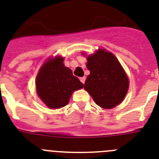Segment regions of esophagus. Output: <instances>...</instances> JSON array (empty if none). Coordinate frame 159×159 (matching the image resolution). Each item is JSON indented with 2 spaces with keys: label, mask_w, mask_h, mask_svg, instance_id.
<instances>
[{
  "label": "esophagus",
  "mask_w": 159,
  "mask_h": 159,
  "mask_svg": "<svg viewBox=\"0 0 159 159\" xmlns=\"http://www.w3.org/2000/svg\"><path fill=\"white\" fill-rule=\"evenodd\" d=\"M80 81L82 82V83H85V81H86V77H80Z\"/></svg>",
  "instance_id": "obj_1"
}]
</instances>
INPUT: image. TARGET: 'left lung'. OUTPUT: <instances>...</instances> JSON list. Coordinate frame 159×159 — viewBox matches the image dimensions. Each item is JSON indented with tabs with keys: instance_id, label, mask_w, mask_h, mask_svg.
<instances>
[{
	"instance_id": "left-lung-1",
	"label": "left lung",
	"mask_w": 159,
	"mask_h": 159,
	"mask_svg": "<svg viewBox=\"0 0 159 159\" xmlns=\"http://www.w3.org/2000/svg\"><path fill=\"white\" fill-rule=\"evenodd\" d=\"M86 59L90 74L84 89L95 104L104 109H113L122 103L128 91L129 80L115 55L99 49Z\"/></svg>"
}]
</instances>
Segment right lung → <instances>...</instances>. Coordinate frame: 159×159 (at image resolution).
<instances>
[{
  "label": "right lung",
  "instance_id": "obj_1",
  "mask_svg": "<svg viewBox=\"0 0 159 159\" xmlns=\"http://www.w3.org/2000/svg\"><path fill=\"white\" fill-rule=\"evenodd\" d=\"M63 62L61 56L50 58L40 68L36 78L37 95L50 109L65 106L73 91L84 86Z\"/></svg>",
  "mask_w": 159,
  "mask_h": 159
}]
</instances>
